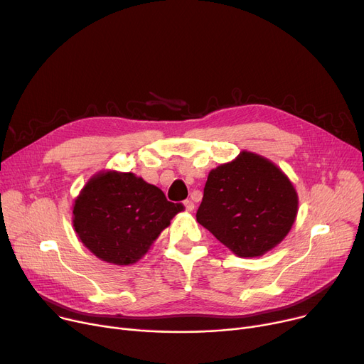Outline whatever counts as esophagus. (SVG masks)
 Returning <instances> with one entry per match:
<instances>
[{"instance_id":"obj_1","label":"esophagus","mask_w":364,"mask_h":364,"mask_svg":"<svg viewBox=\"0 0 364 364\" xmlns=\"http://www.w3.org/2000/svg\"><path fill=\"white\" fill-rule=\"evenodd\" d=\"M184 206H186V211L187 213H192L195 209V203L192 200H184Z\"/></svg>"}]
</instances>
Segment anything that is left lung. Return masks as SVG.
Returning a JSON list of instances; mask_svg holds the SVG:
<instances>
[{
  "label": "left lung",
  "instance_id": "obj_1",
  "mask_svg": "<svg viewBox=\"0 0 364 364\" xmlns=\"http://www.w3.org/2000/svg\"><path fill=\"white\" fill-rule=\"evenodd\" d=\"M298 193L270 159L240 151L211 169L196 220L240 258L261 257L291 232Z\"/></svg>",
  "mask_w": 364,
  "mask_h": 364
}]
</instances>
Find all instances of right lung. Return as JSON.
Masks as SVG:
<instances>
[{
    "label": "right lung",
    "mask_w": 364,
    "mask_h": 364,
    "mask_svg": "<svg viewBox=\"0 0 364 364\" xmlns=\"http://www.w3.org/2000/svg\"><path fill=\"white\" fill-rule=\"evenodd\" d=\"M184 206L132 172L100 171L76 196L72 224L76 236L99 259L131 265Z\"/></svg>",
    "instance_id": "add662e5"
}]
</instances>
